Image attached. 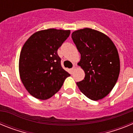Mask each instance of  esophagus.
Masks as SVG:
<instances>
[{"instance_id": "1", "label": "esophagus", "mask_w": 133, "mask_h": 133, "mask_svg": "<svg viewBox=\"0 0 133 133\" xmlns=\"http://www.w3.org/2000/svg\"><path fill=\"white\" fill-rule=\"evenodd\" d=\"M75 69H76V66L74 65V66H73V67H72V69H71V70H72V72H73L74 70H75Z\"/></svg>"}]
</instances>
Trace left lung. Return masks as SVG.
<instances>
[{
	"label": "left lung",
	"mask_w": 133,
	"mask_h": 133,
	"mask_svg": "<svg viewBox=\"0 0 133 133\" xmlns=\"http://www.w3.org/2000/svg\"><path fill=\"white\" fill-rule=\"evenodd\" d=\"M71 37L81 54L78 64L85 72L77 86L90 99H102L118 80L120 59L117 48L107 35L89 28L73 32Z\"/></svg>",
	"instance_id": "1"
}]
</instances>
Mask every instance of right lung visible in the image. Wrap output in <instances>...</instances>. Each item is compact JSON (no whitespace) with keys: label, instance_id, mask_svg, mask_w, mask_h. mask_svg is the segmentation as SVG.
Returning a JSON list of instances; mask_svg holds the SVG:
<instances>
[{"label":"right lung","instance_id":"right-lung-1","mask_svg":"<svg viewBox=\"0 0 133 133\" xmlns=\"http://www.w3.org/2000/svg\"><path fill=\"white\" fill-rule=\"evenodd\" d=\"M70 33L69 30H41L23 45L19 58L20 77L26 89L35 98L52 97L70 75L63 69L57 53Z\"/></svg>","mask_w":133,"mask_h":133}]
</instances>
